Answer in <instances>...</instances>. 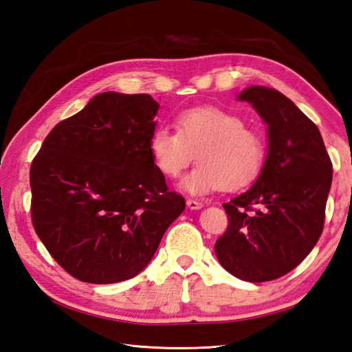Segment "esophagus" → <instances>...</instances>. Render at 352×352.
Returning a JSON list of instances; mask_svg holds the SVG:
<instances>
[{
	"mask_svg": "<svg viewBox=\"0 0 352 352\" xmlns=\"http://www.w3.org/2000/svg\"><path fill=\"white\" fill-rule=\"evenodd\" d=\"M186 206L189 210H201L202 207H204V202L197 201V199H188Z\"/></svg>",
	"mask_w": 352,
	"mask_h": 352,
	"instance_id": "34e87169",
	"label": "esophagus"
}]
</instances>
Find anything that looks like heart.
<instances>
[{
	"mask_svg": "<svg viewBox=\"0 0 352 352\" xmlns=\"http://www.w3.org/2000/svg\"><path fill=\"white\" fill-rule=\"evenodd\" d=\"M177 131L157 126L150 151L157 168L176 177L197 154L198 166L180 180L192 195H206L219 188L233 190L247 186L261 172L265 148L258 133L247 129L241 117L219 109H192L177 119Z\"/></svg>",
	"mask_w": 352,
	"mask_h": 352,
	"instance_id": "heart-1",
	"label": "heart"
}]
</instances>
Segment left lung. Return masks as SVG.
Instances as JSON below:
<instances>
[{
	"instance_id": "obj_1",
	"label": "left lung",
	"mask_w": 352,
	"mask_h": 352,
	"mask_svg": "<svg viewBox=\"0 0 352 352\" xmlns=\"http://www.w3.org/2000/svg\"><path fill=\"white\" fill-rule=\"evenodd\" d=\"M267 126V154L254 185L225 207L229 226L216 242L223 269L245 282H267L294 270L322 235L332 163L318 127L273 88H245Z\"/></svg>"
}]
</instances>
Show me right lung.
Here are the masks:
<instances>
[{"instance_id": "add662e5", "label": "right lung", "mask_w": 352, "mask_h": 352, "mask_svg": "<svg viewBox=\"0 0 352 352\" xmlns=\"http://www.w3.org/2000/svg\"><path fill=\"white\" fill-rule=\"evenodd\" d=\"M158 109L148 94L101 92L60 122L32 162V221L73 278H135L184 212L150 151Z\"/></svg>"}]
</instances>
